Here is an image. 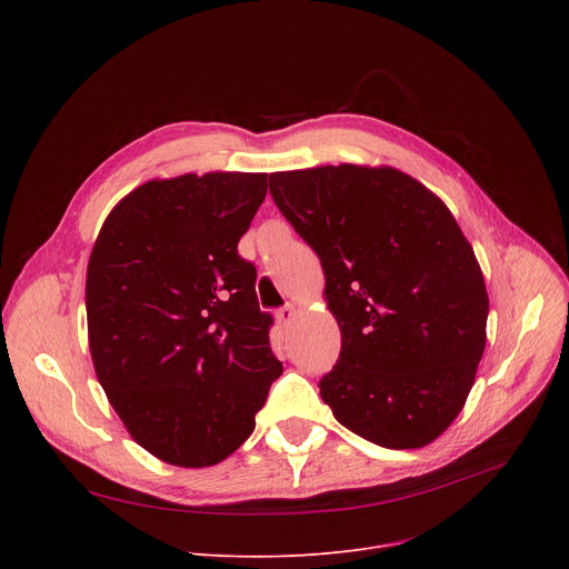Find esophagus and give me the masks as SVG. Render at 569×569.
Segmentation results:
<instances>
[{
	"label": "esophagus",
	"mask_w": 569,
	"mask_h": 569,
	"mask_svg": "<svg viewBox=\"0 0 569 569\" xmlns=\"http://www.w3.org/2000/svg\"><path fill=\"white\" fill-rule=\"evenodd\" d=\"M292 318H295V309H292V305H286V307H281V309L277 311V322H279L281 327H286Z\"/></svg>",
	"instance_id": "34e87169"
}]
</instances>
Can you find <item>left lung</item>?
I'll use <instances>...</instances> for the list:
<instances>
[{
	"label": "left lung",
	"instance_id": "obj_1",
	"mask_svg": "<svg viewBox=\"0 0 569 569\" xmlns=\"http://www.w3.org/2000/svg\"><path fill=\"white\" fill-rule=\"evenodd\" d=\"M269 193L318 253L341 327L322 401L387 450L429 445L461 412L487 343L482 269L452 212L395 168L272 172Z\"/></svg>",
	"mask_w": 569,
	"mask_h": 569
}]
</instances>
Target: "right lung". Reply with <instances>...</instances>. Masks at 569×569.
<instances>
[{
    "mask_svg": "<svg viewBox=\"0 0 569 569\" xmlns=\"http://www.w3.org/2000/svg\"><path fill=\"white\" fill-rule=\"evenodd\" d=\"M267 174L152 179L108 214L87 264V332L110 406L157 459L230 457L283 373L256 267L237 251Z\"/></svg>",
    "mask_w": 569,
    "mask_h": 569,
    "instance_id": "obj_1",
    "label": "right lung"
}]
</instances>
